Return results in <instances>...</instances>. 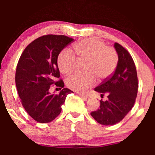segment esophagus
Segmentation results:
<instances>
[{
	"label": "esophagus",
	"mask_w": 155,
	"mask_h": 155,
	"mask_svg": "<svg viewBox=\"0 0 155 155\" xmlns=\"http://www.w3.org/2000/svg\"><path fill=\"white\" fill-rule=\"evenodd\" d=\"M78 95H79V96H80V97H82V99H87L89 98L88 95L81 94V93H79V94H78Z\"/></svg>",
	"instance_id": "34e87169"
}]
</instances>
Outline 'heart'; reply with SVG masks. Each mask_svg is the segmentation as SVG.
<instances>
[{
	"instance_id": "heart-1",
	"label": "heart",
	"mask_w": 155,
	"mask_h": 155,
	"mask_svg": "<svg viewBox=\"0 0 155 155\" xmlns=\"http://www.w3.org/2000/svg\"><path fill=\"white\" fill-rule=\"evenodd\" d=\"M73 52L78 60H87L85 74L75 73L66 79V85L76 92H84L99 80L107 79L115 71L118 55L114 48L107 46L101 40L87 38L78 41L73 46ZM76 63L73 53L69 49L62 51L58 56L57 64L60 72L68 75L73 71Z\"/></svg>"
}]
</instances>
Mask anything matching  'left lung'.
I'll use <instances>...</instances> for the list:
<instances>
[{"label": "left lung", "mask_w": 155, "mask_h": 155, "mask_svg": "<svg viewBox=\"0 0 155 155\" xmlns=\"http://www.w3.org/2000/svg\"><path fill=\"white\" fill-rule=\"evenodd\" d=\"M118 63L113 75L94 88L101 97L107 94V100L100 101V107L91 116L99 124L111 126L120 122L134 105L138 83L136 68L128 51L119 44H114Z\"/></svg>", "instance_id": "obj_1"}]
</instances>
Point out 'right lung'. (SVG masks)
I'll return each instance as SVG.
<instances>
[{
  "mask_svg": "<svg viewBox=\"0 0 155 155\" xmlns=\"http://www.w3.org/2000/svg\"><path fill=\"white\" fill-rule=\"evenodd\" d=\"M73 39L63 35L39 37L25 48L19 59L15 84L22 104L36 121L46 124L54 120L61 112L67 95L73 92L63 88L59 94H51L50 86L63 87L57 59L60 52Z\"/></svg>",
  "mask_w": 155,
  "mask_h": 155,
  "instance_id": "obj_1",
  "label": "right lung"
}]
</instances>
